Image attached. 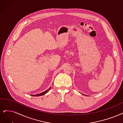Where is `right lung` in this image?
<instances>
[{
  "label": "right lung",
  "mask_w": 123,
  "mask_h": 123,
  "mask_svg": "<svg viewBox=\"0 0 123 123\" xmlns=\"http://www.w3.org/2000/svg\"><path fill=\"white\" fill-rule=\"evenodd\" d=\"M51 88V87H50L48 90H46V91H45L44 92H42V93H40V94H36V95H32V96H42V95H44L45 94H46L49 91V90Z\"/></svg>",
  "instance_id": "1"
}]
</instances>
